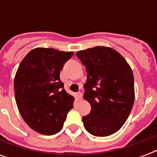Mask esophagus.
<instances>
[{
  "instance_id": "1",
  "label": "esophagus",
  "mask_w": 157,
  "mask_h": 157,
  "mask_svg": "<svg viewBox=\"0 0 157 157\" xmlns=\"http://www.w3.org/2000/svg\"><path fill=\"white\" fill-rule=\"evenodd\" d=\"M76 98H77V99L78 100H81L82 99V94L81 93V92H78V93H76Z\"/></svg>"
}]
</instances>
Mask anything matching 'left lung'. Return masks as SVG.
<instances>
[{"label": "left lung", "mask_w": 157, "mask_h": 157, "mask_svg": "<svg viewBox=\"0 0 157 157\" xmlns=\"http://www.w3.org/2000/svg\"><path fill=\"white\" fill-rule=\"evenodd\" d=\"M76 55L87 71L84 98L91 106L82 117L84 126L94 136L112 135L123 126L134 105L131 67L119 52L106 46L80 50Z\"/></svg>", "instance_id": "left-lung-1"}]
</instances>
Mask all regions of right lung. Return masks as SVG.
I'll list each match as a JSON object with an SVG mask.
<instances>
[{
    "label": "right lung",
    "instance_id": "add662e5",
    "mask_svg": "<svg viewBox=\"0 0 157 157\" xmlns=\"http://www.w3.org/2000/svg\"><path fill=\"white\" fill-rule=\"evenodd\" d=\"M72 51L35 48L26 55L14 76V94L21 116L31 129L45 135L57 134L73 107L74 97L59 77Z\"/></svg>",
    "mask_w": 157,
    "mask_h": 157
}]
</instances>
